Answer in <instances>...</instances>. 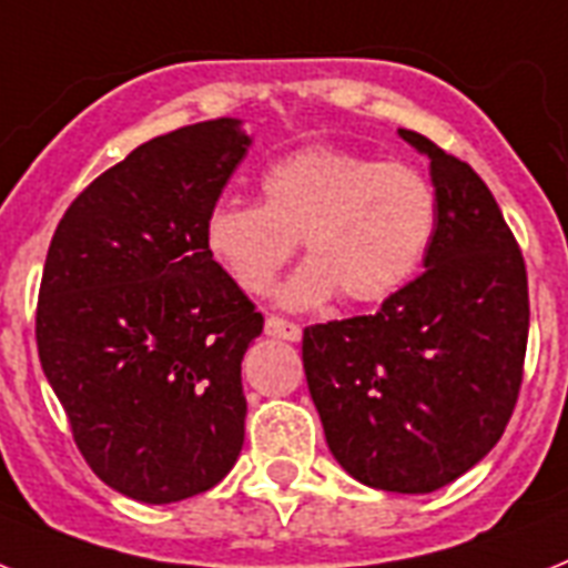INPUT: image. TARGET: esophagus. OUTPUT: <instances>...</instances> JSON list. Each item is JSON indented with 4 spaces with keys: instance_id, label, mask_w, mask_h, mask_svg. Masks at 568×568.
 Here are the masks:
<instances>
[{
    "instance_id": "34e87169",
    "label": "esophagus",
    "mask_w": 568,
    "mask_h": 568,
    "mask_svg": "<svg viewBox=\"0 0 568 568\" xmlns=\"http://www.w3.org/2000/svg\"><path fill=\"white\" fill-rule=\"evenodd\" d=\"M265 332H268L271 338H283V341H300L303 329H300L294 321H285V317L268 315L265 317Z\"/></svg>"
}]
</instances>
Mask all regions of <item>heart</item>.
<instances>
[{
	"mask_svg": "<svg viewBox=\"0 0 568 568\" xmlns=\"http://www.w3.org/2000/svg\"><path fill=\"white\" fill-rule=\"evenodd\" d=\"M262 204L224 197L204 224L215 265L247 294H265L297 251L308 260L280 288L285 306L344 294L382 303L412 283L437 230V189L412 163L312 145L260 178Z\"/></svg>",
	"mask_w": 568,
	"mask_h": 568,
	"instance_id": "heart-1",
	"label": "heart"
}]
</instances>
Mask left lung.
Returning <instances> with one entry per match:
<instances>
[{"mask_svg": "<svg viewBox=\"0 0 568 568\" xmlns=\"http://www.w3.org/2000/svg\"><path fill=\"white\" fill-rule=\"evenodd\" d=\"M432 160L437 230L426 271L376 315L303 329L308 394L329 452L388 493H432L499 444L523 385L528 274L496 197L458 156Z\"/></svg>", "mask_w": 568, "mask_h": 568, "instance_id": "obj_1", "label": "left lung"}]
</instances>
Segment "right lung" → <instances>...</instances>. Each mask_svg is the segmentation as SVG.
I'll return each instance as SVG.
<instances>
[{
	"label": "right lung",
	"mask_w": 568,
	"mask_h": 568,
	"mask_svg": "<svg viewBox=\"0 0 568 568\" xmlns=\"http://www.w3.org/2000/svg\"><path fill=\"white\" fill-rule=\"evenodd\" d=\"M247 145L239 119L142 142L49 244L40 364L90 469L128 499L206 493L242 452V358L265 317L206 253L204 224Z\"/></svg>",
	"instance_id": "right-lung-1"
}]
</instances>
